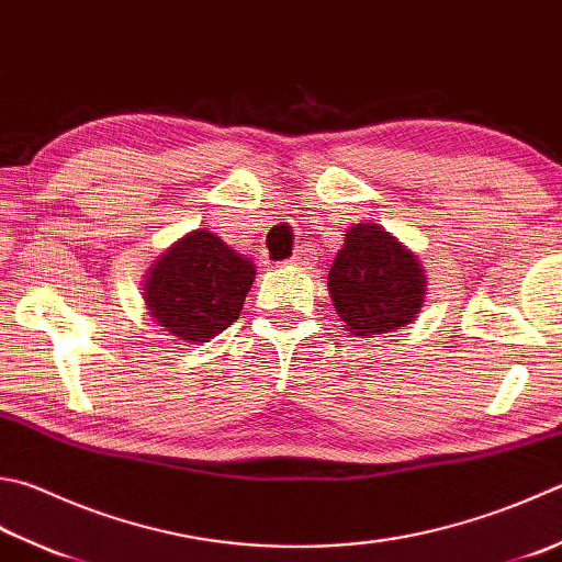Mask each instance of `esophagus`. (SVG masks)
I'll return each instance as SVG.
<instances>
[{"mask_svg": "<svg viewBox=\"0 0 562 562\" xmlns=\"http://www.w3.org/2000/svg\"><path fill=\"white\" fill-rule=\"evenodd\" d=\"M289 263H291V267H295V269H313L315 254L311 249H301L299 254H293Z\"/></svg>", "mask_w": 562, "mask_h": 562, "instance_id": "obj_1", "label": "esophagus"}]
</instances>
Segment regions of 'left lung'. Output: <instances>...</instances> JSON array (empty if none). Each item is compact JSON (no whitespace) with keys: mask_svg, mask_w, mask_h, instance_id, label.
<instances>
[{"mask_svg":"<svg viewBox=\"0 0 562 562\" xmlns=\"http://www.w3.org/2000/svg\"><path fill=\"white\" fill-rule=\"evenodd\" d=\"M337 315L352 335H384L406 327L423 305L426 277L416 254L374 222L347 229L327 273Z\"/></svg>","mask_w":562,"mask_h":562,"instance_id":"1","label":"left lung"}]
</instances>
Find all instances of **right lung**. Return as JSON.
I'll return each instance as SVG.
<instances>
[{
    "mask_svg": "<svg viewBox=\"0 0 562 562\" xmlns=\"http://www.w3.org/2000/svg\"><path fill=\"white\" fill-rule=\"evenodd\" d=\"M254 263L207 229L166 249L146 273L149 315L186 342H210L237 321L254 281Z\"/></svg>",
    "mask_w": 562,
    "mask_h": 562,
    "instance_id": "obj_1",
    "label": "right lung"
}]
</instances>
